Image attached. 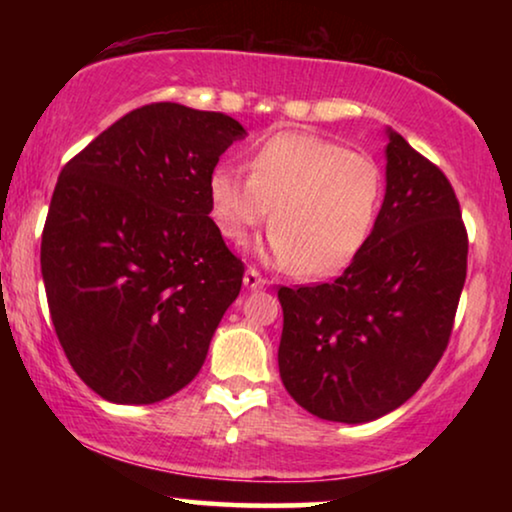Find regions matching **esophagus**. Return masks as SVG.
Here are the masks:
<instances>
[{
    "instance_id": "34e87169",
    "label": "esophagus",
    "mask_w": 512,
    "mask_h": 512,
    "mask_svg": "<svg viewBox=\"0 0 512 512\" xmlns=\"http://www.w3.org/2000/svg\"><path fill=\"white\" fill-rule=\"evenodd\" d=\"M244 286H247L249 291H256V289H263V286H268V282L258 275V270L249 268L247 272H244Z\"/></svg>"
}]
</instances>
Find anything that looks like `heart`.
<instances>
[{"instance_id":"obj_1","label":"heart","mask_w":512,"mask_h":512,"mask_svg":"<svg viewBox=\"0 0 512 512\" xmlns=\"http://www.w3.org/2000/svg\"><path fill=\"white\" fill-rule=\"evenodd\" d=\"M249 174L221 163L207 177L209 216L242 244L268 221L258 256L303 277H333L359 256L382 205L380 165L366 153L300 130H284L249 153Z\"/></svg>"}]
</instances>
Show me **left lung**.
Here are the masks:
<instances>
[{
    "label": "left lung",
    "instance_id": "8db88e82",
    "mask_svg": "<svg viewBox=\"0 0 512 512\" xmlns=\"http://www.w3.org/2000/svg\"><path fill=\"white\" fill-rule=\"evenodd\" d=\"M387 186L373 233L331 284L279 289V375L314 417L363 424L403 405L450 340L468 237L436 165L387 128Z\"/></svg>",
    "mask_w": 512,
    "mask_h": 512
}]
</instances>
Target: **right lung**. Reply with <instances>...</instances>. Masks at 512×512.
Here are the masks:
<instances>
[{
	"instance_id": "obj_1",
	"label": "right lung",
	"mask_w": 512,
	"mask_h": 512,
	"mask_svg": "<svg viewBox=\"0 0 512 512\" xmlns=\"http://www.w3.org/2000/svg\"><path fill=\"white\" fill-rule=\"evenodd\" d=\"M244 137L219 111L146 104L60 172L41 275L67 359L104 401L158 403L200 373L244 277L209 219L207 177Z\"/></svg>"
}]
</instances>
